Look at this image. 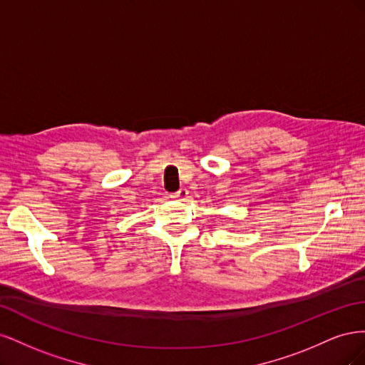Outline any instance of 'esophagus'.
Returning <instances> with one entry per match:
<instances>
[{
	"mask_svg": "<svg viewBox=\"0 0 365 365\" xmlns=\"http://www.w3.org/2000/svg\"><path fill=\"white\" fill-rule=\"evenodd\" d=\"M187 195H189V190H187V189H180L178 192H175V193H172V196H170V197H173V200H178V201H182V200H185V197H187Z\"/></svg>",
	"mask_w": 365,
	"mask_h": 365,
	"instance_id": "34e87169",
	"label": "esophagus"
}]
</instances>
